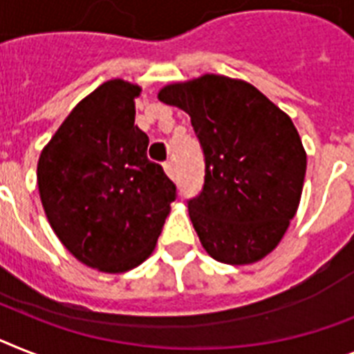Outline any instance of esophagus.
Returning a JSON list of instances; mask_svg holds the SVG:
<instances>
[{"label": "esophagus", "mask_w": 354, "mask_h": 354, "mask_svg": "<svg viewBox=\"0 0 354 354\" xmlns=\"http://www.w3.org/2000/svg\"><path fill=\"white\" fill-rule=\"evenodd\" d=\"M165 171L168 174V177H170V179H175V166L171 160H166L165 162Z\"/></svg>", "instance_id": "1"}]
</instances>
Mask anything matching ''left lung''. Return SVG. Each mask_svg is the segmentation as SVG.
<instances>
[{
  "mask_svg": "<svg viewBox=\"0 0 354 354\" xmlns=\"http://www.w3.org/2000/svg\"><path fill=\"white\" fill-rule=\"evenodd\" d=\"M162 103L183 108L204 153V184L189 198L201 244L224 264L264 259L295 217L306 151L293 121L246 81L206 74L168 84Z\"/></svg>",
  "mask_w": 354,
  "mask_h": 354,
  "instance_id": "1",
  "label": "left lung"
}]
</instances>
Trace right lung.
Masks as SVG:
<instances>
[{
  "instance_id": "1",
  "label": "right lung",
  "mask_w": 354,
  "mask_h": 354,
  "mask_svg": "<svg viewBox=\"0 0 354 354\" xmlns=\"http://www.w3.org/2000/svg\"><path fill=\"white\" fill-rule=\"evenodd\" d=\"M141 88L106 81L70 112L37 162L46 218L83 264L122 273L156 248L177 186L148 159V136L136 127Z\"/></svg>"
}]
</instances>
